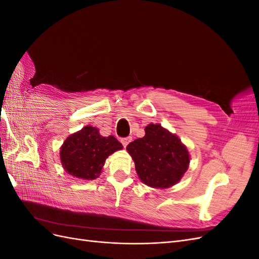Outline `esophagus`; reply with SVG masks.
<instances>
[{
  "label": "esophagus",
  "mask_w": 259,
  "mask_h": 259,
  "mask_svg": "<svg viewBox=\"0 0 259 259\" xmlns=\"http://www.w3.org/2000/svg\"><path fill=\"white\" fill-rule=\"evenodd\" d=\"M131 140H132V138H131V137H125V138H121V143H122V145H123L124 147H126V146L130 144Z\"/></svg>",
  "instance_id": "34e87169"
}]
</instances>
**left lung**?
Returning a JSON list of instances; mask_svg holds the SVG:
<instances>
[{
	"label": "left lung",
	"mask_w": 259,
	"mask_h": 259,
	"mask_svg": "<svg viewBox=\"0 0 259 259\" xmlns=\"http://www.w3.org/2000/svg\"><path fill=\"white\" fill-rule=\"evenodd\" d=\"M146 134L127 145L142 182L151 188L176 185L189 167L190 156L180 139L160 124H149Z\"/></svg>",
	"instance_id": "1"
}]
</instances>
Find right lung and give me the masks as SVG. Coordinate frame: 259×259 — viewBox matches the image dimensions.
<instances>
[{"label":"right lung","mask_w":259,"mask_h":259,"mask_svg":"<svg viewBox=\"0 0 259 259\" xmlns=\"http://www.w3.org/2000/svg\"><path fill=\"white\" fill-rule=\"evenodd\" d=\"M122 148L114 136H101L98 128L88 125L65 140L59 152L60 161L68 174L94 180L99 177L108 156Z\"/></svg>","instance_id":"obj_1"}]
</instances>
